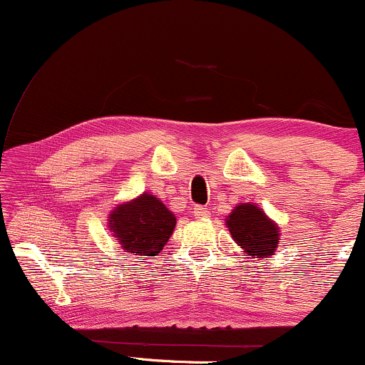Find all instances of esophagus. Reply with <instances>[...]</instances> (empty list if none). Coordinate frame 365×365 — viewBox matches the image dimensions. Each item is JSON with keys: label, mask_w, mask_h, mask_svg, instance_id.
<instances>
[{"label": "esophagus", "mask_w": 365, "mask_h": 365, "mask_svg": "<svg viewBox=\"0 0 365 365\" xmlns=\"http://www.w3.org/2000/svg\"><path fill=\"white\" fill-rule=\"evenodd\" d=\"M209 215H211V211H209L207 207L194 206V216L195 217H209Z\"/></svg>", "instance_id": "1"}]
</instances>
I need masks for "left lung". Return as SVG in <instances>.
<instances>
[{"mask_svg": "<svg viewBox=\"0 0 365 365\" xmlns=\"http://www.w3.org/2000/svg\"><path fill=\"white\" fill-rule=\"evenodd\" d=\"M235 244L252 259L271 257L279 242V226L257 204L242 202L226 216Z\"/></svg>", "mask_w": 365, "mask_h": 365, "instance_id": "1", "label": "left lung"}]
</instances>
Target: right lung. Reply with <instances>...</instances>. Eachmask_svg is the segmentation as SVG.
Returning a JSON list of instances; mask_svg holds the SVG:
<instances>
[{
    "instance_id": "obj_1",
    "label": "right lung",
    "mask_w": 365,
    "mask_h": 365,
    "mask_svg": "<svg viewBox=\"0 0 365 365\" xmlns=\"http://www.w3.org/2000/svg\"><path fill=\"white\" fill-rule=\"evenodd\" d=\"M177 217L156 195L144 192L116 204L108 216V228L125 252L154 257L173 235Z\"/></svg>"
}]
</instances>
